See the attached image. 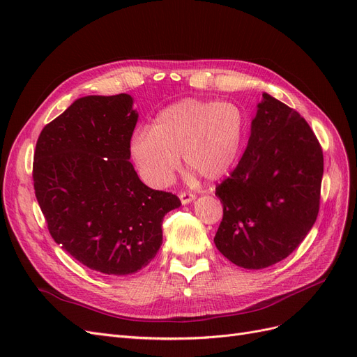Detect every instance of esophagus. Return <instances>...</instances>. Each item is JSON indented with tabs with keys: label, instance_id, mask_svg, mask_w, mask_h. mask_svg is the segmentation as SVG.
Wrapping results in <instances>:
<instances>
[{
	"label": "esophagus",
	"instance_id": "34e87169",
	"mask_svg": "<svg viewBox=\"0 0 357 357\" xmlns=\"http://www.w3.org/2000/svg\"><path fill=\"white\" fill-rule=\"evenodd\" d=\"M178 197H180L181 204H189V202H192L193 199H195V193H192V192H181Z\"/></svg>",
	"mask_w": 357,
	"mask_h": 357
}]
</instances>
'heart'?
Segmentation results:
<instances>
[{"label": "heart", "mask_w": 357, "mask_h": 357, "mask_svg": "<svg viewBox=\"0 0 357 357\" xmlns=\"http://www.w3.org/2000/svg\"><path fill=\"white\" fill-rule=\"evenodd\" d=\"M247 116L236 104L186 98L162 110L129 144L139 176L164 188L185 164L207 180L228 174L241 152Z\"/></svg>", "instance_id": "obj_1"}]
</instances>
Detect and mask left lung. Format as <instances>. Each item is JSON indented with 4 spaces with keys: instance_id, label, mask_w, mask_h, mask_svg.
<instances>
[{
    "instance_id": "8db88e82",
    "label": "left lung",
    "mask_w": 357,
    "mask_h": 357,
    "mask_svg": "<svg viewBox=\"0 0 357 357\" xmlns=\"http://www.w3.org/2000/svg\"><path fill=\"white\" fill-rule=\"evenodd\" d=\"M321 177L323 150L305 119L264 93L241 160L215 188L218 250L247 269L283 261L317 219Z\"/></svg>"
}]
</instances>
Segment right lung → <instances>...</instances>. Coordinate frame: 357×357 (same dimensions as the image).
<instances>
[{
  "instance_id": "obj_1",
  "label": "right lung",
  "mask_w": 357,
  "mask_h": 357,
  "mask_svg": "<svg viewBox=\"0 0 357 357\" xmlns=\"http://www.w3.org/2000/svg\"><path fill=\"white\" fill-rule=\"evenodd\" d=\"M138 114L128 93L83 96L37 139L32 180L52 238L93 271L128 275L162 244L178 197L138 178L129 144Z\"/></svg>"
}]
</instances>
